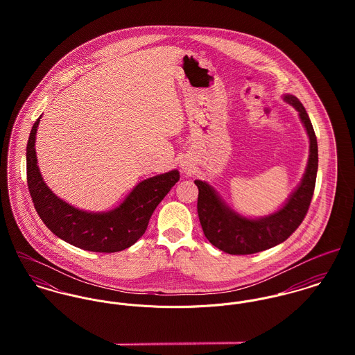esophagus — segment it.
<instances>
[{
  "mask_svg": "<svg viewBox=\"0 0 355 355\" xmlns=\"http://www.w3.org/2000/svg\"><path fill=\"white\" fill-rule=\"evenodd\" d=\"M182 169H183L184 172H190V166H189L187 164H183V165H182Z\"/></svg>",
  "mask_w": 355,
  "mask_h": 355,
  "instance_id": "1",
  "label": "esophagus"
}]
</instances>
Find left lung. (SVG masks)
<instances>
[{"instance_id":"obj_1","label":"left lung","mask_w":355,"mask_h":355,"mask_svg":"<svg viewBox=\"0 0 355 355\" xmlns=\"http://www.w3.org/2000/svg\"><path fill=\"white\" fill-rule=\"evenodd\" d=\"M284 100L300 112L310 139V155L300 187L279 211L259 220L245 218L221 202L209 184L196 180L198 187L197 209L203 234L213 246L225 253L248 255L268 250L288 239L307 214L318 168L317 138L304 105L294 96H286Z\"/></svg>"}]
</instances>
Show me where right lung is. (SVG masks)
<instances>
[{"mask_svg":"<svg viewBox=\"0 0 355 355\" xmlns=\"http://www.w3.org/2000/svg\"><path fill=\"white\" fill-rule=\"evenodd\" d=\"M33 125L27 144V184L37 213L60 239L94 253H116L132 246L146 231L157 205L178 183L179 172L171 171L141 182L117 209L87 213L57 198L44 183L37 166Z\"/></svg>","mask_w":355,"mask_h":355,"instance_id":"1","label":"right lung"}]
</instances>
